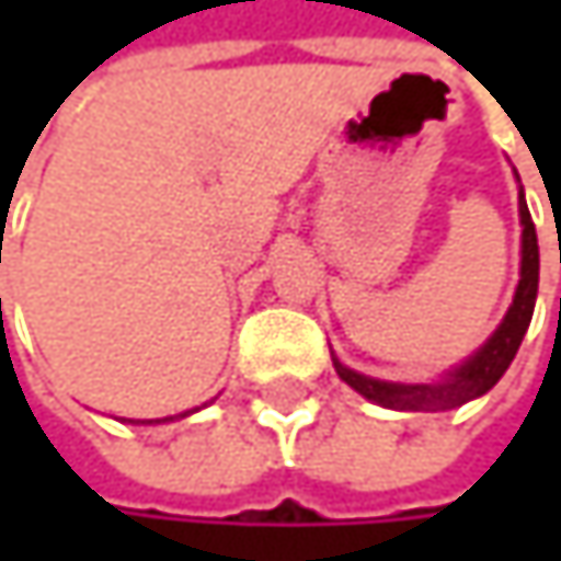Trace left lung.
<instances>
[{
	"label": "left lung",
	"instance_id": "8db88e82",
	"mask_svg": "<svg viewBox=\"0 0 561 561\" xmlns=\"http://www.w3.org/2000/svg\"><path fill=\"white\" fill-rule=\"evenodd\" d=\"M519 220H523V266H519V285L513 295V305L506 311L504 324L494 331V337L468 360L461 364L455 374H448V380L435 383V387H405V383H383V380H370L357 370H347L344 364L334 360L337 377L354 387L360 396H367L370 402L390 405V409H409V412H428V409H455L465 405L474 396H484L501 377L506 374L510 360L519 351V341L529 328L533 308H536V288H539V243H536V227L529 217L526 201L519 197Z\"/></svg>",
	"mask_w": 561,
	"mask_h": 561
}]
</instances>
